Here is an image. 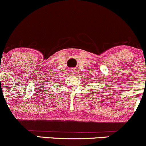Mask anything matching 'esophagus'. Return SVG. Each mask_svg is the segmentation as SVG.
Returning a JSON list of instances; mask_svg holds the SVG:
<instances>
[{"label":"esophagus","mask_w":146,"mask_h":146,"mask_svg":"<svg viewBox=\"0 0 146 146\" xmlns=\"http://www.w3.org/2000/svg\"><path fill=\"white\" fill-rule=\"evenodd\" d=\"M73 72H74V71H71V72H72V73H73Z\"/></svg>","instance_id":"34e87169"}]
</instances>
